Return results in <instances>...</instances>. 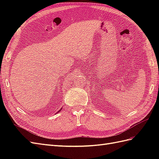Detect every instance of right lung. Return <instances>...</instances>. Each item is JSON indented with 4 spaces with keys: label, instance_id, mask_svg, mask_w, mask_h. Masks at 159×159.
<instances>
[{
    "label": "right lung",
    "instance_id": "1",
    "mask_svg": "<svg viewBox=\"0 0 159 159\" xmlns=\"http://www.w3.org/2000/svg\"><path fill=\"white\" fill-rule=\"evenodd\" d=\"M61 109H62V108H61V109H60V110H59V111H58V112H57V113H59V111H61Z\"/></svg>",
    "mask_w": 159,
    "mask_h": 159
}]
</instances>
